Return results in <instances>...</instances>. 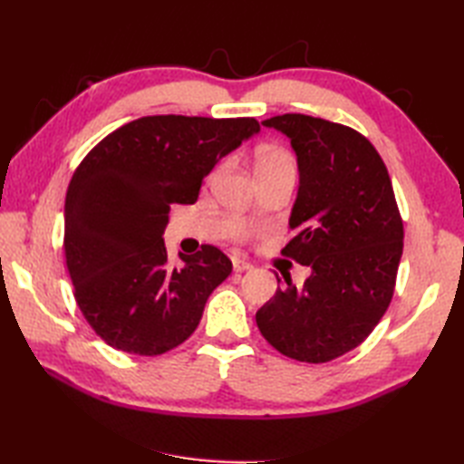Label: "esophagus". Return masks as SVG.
Here are the masks:
<instances>
[{
  "instance_id": "esophagus-1",
  "label": "esophagus",
  "mask_w": 464,
  "mask_h": 464,
  "mask_svg": "<svg viewBox=\"0 0 464 464\" xmlns=\"http://www.w3.org/2000/svg\"><path fill=\"white\" fill-rule=\"evenodd\" d=\"M233 269H235V273H245V271H251L253 265H251L247 259L235 257V259H233Z\"/></svg>"
}]
</instances>
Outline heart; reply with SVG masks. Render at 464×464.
Here are the masks:
<instances>
[{
	"label": "heart",
	"mask_w": 464,
	"mask_h": 464,
	"mask_svg": "<svg viewBox=\"0 0 464 464\" xmlns=\"http://www.w3.org/2000/svg\"><path fill=\"white\" fill-rule=\"evenodd\" d=\"M275 167H293V157L281 147H263L257 153V169H275Z\"/></svg>",
	"instance_id": "1"
}]
</instances>
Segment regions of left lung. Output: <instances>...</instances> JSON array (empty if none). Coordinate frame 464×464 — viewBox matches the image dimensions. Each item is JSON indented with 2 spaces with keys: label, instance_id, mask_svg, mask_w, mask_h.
<instances>
[{
  "label": "left lung",
  "instance_id": "left-lung-1",
  "mask_svg": "<svg viewBox=\"0 0 464 464\" xmlns=\"http://www.w3.org/2000/svg\"><path fill=\"white\" fill-rule=\"evenodd\" d=\"M289 137L299 189L283 253L311 275L287 281L255 314L285 357L327 362L369 337L387 311L402 255V221L381 155L351 127L303 113L261 121ZM281 283V279L277 277Z\"/></svg>",
  "mask_w": 464,
  "mask_h": 464
}]
</instances>
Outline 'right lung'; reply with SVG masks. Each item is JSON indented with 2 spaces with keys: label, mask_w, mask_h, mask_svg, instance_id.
Instances as JSON below:
<instances>
[{
  "label": "right lung",
  "mask_w": 464,
  "mask_h": 464,
  "mask_svg": "<svg viewBox=\"0 0 464 464\" xmlns=\"http://www.w3.org/2000/svg\"><path fill=\"white\" fill-rule=\"evenodd\" d=\"M253 117L150 115L97 143L65 197V261L75 301L100 337L133 354L175 349L233 269L203 245L169 263L163 243L173 203L191 205L225 155L259 133Z\"/></svg>",
  "instance_id": "1"
}]
</instances>
